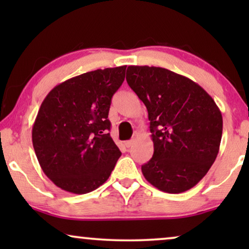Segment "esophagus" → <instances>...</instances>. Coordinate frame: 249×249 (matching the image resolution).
<instances>
[{
    "label": "esophagus",
    "instance_id": "esophagus-1",
    "mask_svg": "<svg viewBox=\"0 0 249 249\" xmlns=\"http://www.w3.org/2000/svg\"><path fill=\"white\" fill-rule=\"evenodd\" d=\"M134 142H135V139H130V141H127L124 142V145L127 146V147H131L132 145H134Z\"/></svg>",
    "mask_w": 249,
    "mask_h": 249
}]
</instances>
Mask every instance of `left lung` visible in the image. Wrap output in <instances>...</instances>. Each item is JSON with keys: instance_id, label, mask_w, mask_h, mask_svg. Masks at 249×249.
<instances>
[{"instance_id": "1", "label": "left lung", "mask_w": 249, "mask_h": 249, "mask_svg": "<svg viewBox=\"0 0 249 249\" xmlns=\"http://www.w3.org/2000/svg\"><path fill=\"white\" fill-rule=\"evenodd\" d=\"M127 83L148 112L154 154L142 165L156 188L179 194L193 188L215 161L222 114L198 84L164 68L130 66Z\"/></svg>"}]
</instances>
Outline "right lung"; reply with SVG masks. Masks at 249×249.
Listing matches in <instances>:
<instances>
[{
  "label": "right lung",
  "instance_id": "1",
  "mask_svg": "<svg viewBox=\"0 0 249 249\" xmlns=\"http://www.w3.org/2000/svg\"><path fill=\"white\" fill-rule=\"evenodd\" d=\"M127 66L83 73L47 94L33 125V146L44 173L61 189L93 192L121 156L110 136L111 100Z\"/></svg>",
  "mask_w": 249,
  "mask_h": 249
}]
</instances>
